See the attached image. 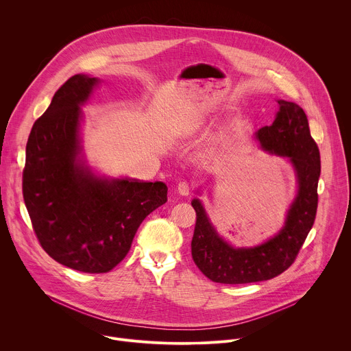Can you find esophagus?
I'll use <instances>...</instances> for the list:
<instances>
[{"label":"esophagus","mask_w":351,"mask_h":351,"mask_svg":"<svg viewBox=\"0 0 351 351\" xmlns=\"http://www.w3.org/2000/svg\"><path fill=\"white\" fill-rule=\"evenodd\" d=\"M190 190H191V187H190V183H189V182H186V180L179 182V184H178V191H179L182 195H189V194H190Z\"/></svg>","instance_id":"1"}]
</instances>
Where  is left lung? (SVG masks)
Returning <instances> with one entry per match:
<instances>
[{
  "label": "left lung",
  "mask_w": 351,
  "mask_h": 351,
  "mask_svg": "<svg viewBox=\"0 0 351 351\" xmlns=\"http://www.w3.org/2000/svg\"><path fill=\"white\" fill-rule=\"evenodd\" d=\"M279 111L271 126L258 130L257 138L265 152L287 157L293 164L298 193L283 229L267 243L254 248H233L222 240L210 223L198 199H193L195 226L191 257L208 279L225 285H243L272 279L285 272L297 258L317 215L319 148L311 137L303 108L279 99Z\"/></svg>",
  "instance_id": "1"
}]
</instances>
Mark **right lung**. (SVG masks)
<instances>
[{"instance_id": "1", "label": "right lung", "mask_w": 351, "mask_h": 351, "mask_svg": "<svg viewBox=\"0 0 351 351\" xmlns=\"http://www.w3.org/2000/svg\"><path fill=\"white\" fill-rule=\"evenodd\" d=\"M97 82L75 75L56 91L29 134L22 178L25 204L44 252L87 274L117 267L144 218L168 199L162 182L99 179L79 161V106Z\"/></svg>"}]
</instances>
